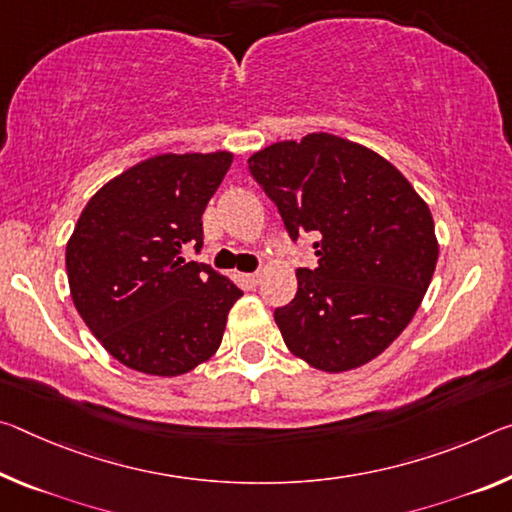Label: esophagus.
Here are the masks:
<instances>
[{
  "instance_id": "obj_1",
  "label": "esophagus",
  "mask_w": 512,
  "mask_h": 512,
  "mask_svg": "<svg viewBox=\"0 0 512 512\" xmlns=\"http://www.w3.org/2000/svg\"><path fill=\"white\" fill-rule=\"evenodd\" d=\"M243 280H246L250 287H257V285H259V280H262V273H259V271H255V273H246V275H243Z\"/></svg>"
}]
</instances>
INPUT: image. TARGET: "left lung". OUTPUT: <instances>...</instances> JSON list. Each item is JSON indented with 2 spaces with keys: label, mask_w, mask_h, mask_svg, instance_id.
<instances>
[{
  "label": "left lung",
  "mask_w": 512,
  "mask_h": 512,
  "mask_svg": "<svg viewBox=\"0 0 512 512\" xmlns=\"http://www.w3.org/2000/svg\"><path fill=\"white\" fill-rule=\"evenodd\" d=\"M248 168L289 237L316 239L319 264L296 271V298L273 314L289 351L328 373L378 358L431 285V209L378 152L332 134L273 143Z\"/></svg>",
  "instance_id": "1"
}]
</instances>
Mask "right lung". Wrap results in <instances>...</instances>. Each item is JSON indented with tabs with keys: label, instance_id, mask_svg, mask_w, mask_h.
<instances>
[{
	"label": "right lung",
	"instance_id": "obj_1",
	"mask_svg": "<svg viewBox=\"0 0 512 512\" xmlns=\"http://www.w3.org/2000/svg\"><path fill=\"white\" fill-rule=\"evenodd\" d=\"M230 164V152L157 154L113 177L81 212L66 246L72 303L125 367L182 376L221 346L243 291L182 250L202 248V214Z\"/></svg>",
	"mask_w": 512,
	"mask_h": 512
}]
</instances>
